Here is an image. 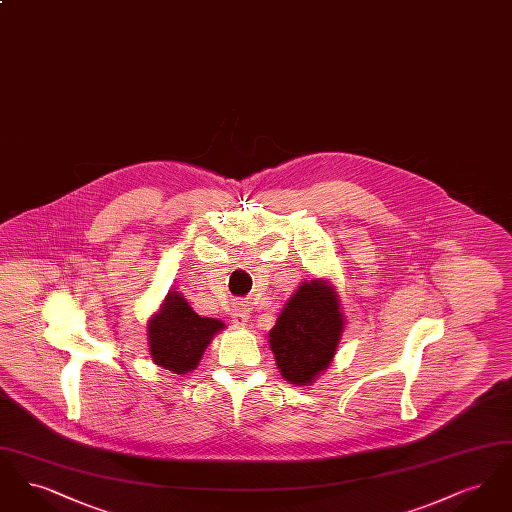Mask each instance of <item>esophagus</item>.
<instances>
[{"instance_id":"obj_1","label":"esophagus","mask_w":512,"mask_h":512,"mask_svg":"<svg viewBox=\"0 0 512 512\" xmlns=\"http://www.w3.org/2000/svg\"><path fill=\"white\" fill-rule=\"evenodd\" d=\"M232 318H234V324H236V326H244L245 322H247V318H249V305L244 303V301L236 303L234 309H232Z\"/></svg>"}]
</instances>
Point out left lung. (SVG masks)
<instances>
[{
	"label": "left lung",
	"instance_id": "left-lung-1",
	"mask_svg": "<svg viewBox=\"0 0 512 512\" xmlns=\"http://www.w3.org/2000/svg\"><path fill=\"white\" fill-rule=\"evenodd\" d=\"M343 332L340 299L320 278L303 282L282 309L268 343L280 374L295 386H309L332 363Z\"/></svg>",
	"mask_w": 512,
	"mask_h": 512
}]
</instances>
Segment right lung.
Returning <instances> with one entry per match:
<instances>
[{
	"mask_svg": "<svg viewBox=\"0 0 512 512\" xmlns=\"http://www.w3.org/2000/svg\"><path fill=\"white\" fill-rule=\"evenodd\" d=\"M222 328L224 322L199 317L180 293L171 292L147 322L151 359L174 374H186L199 365L203 351Z\"/></svg>",
	"mask_w": 512,
	"mask_h": 512,
	"instance_id": "1",
	"label": "right lung"
}]
</instances>
